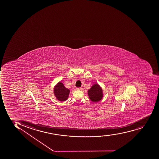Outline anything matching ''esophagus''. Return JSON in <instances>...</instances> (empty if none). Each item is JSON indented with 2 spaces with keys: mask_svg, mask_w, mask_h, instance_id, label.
I'll use <instances>...</instances> for the list:
<instances>
[{
  "mask_svg": "<svg viewBox=\"0 0 159 159\" xmlns=\"http://www.w3.org/2000/svg\"><path fill=\"white\" fill-rule=\"evenodd\" d=\"M76 89H77V90H82V88H76Z\"/></svg>",
  "mask_w": 159,
  "mask_h": 159,
  "instance_id": "34e87169",
  "label": "esophagus"
}]
</instances>
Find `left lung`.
Masks as SVG:
<instances>
[{
    "label": "left lung",
    "instance_id": "8db88e82",
    "mask_svg": "<svg viewBox=\"0 0 159 159\" xmlns=\"http://www.w3.org/2000/svg\"><path fill=\"white\" fill-rule=\"evenodd\" d=\"M88 95L90 100L94 102L100 101L103 98L102 88L98 84H94L88 91Z\"/></svg>",
    "mask_w": 159,
    "mask_h": 159
}]
</instances>
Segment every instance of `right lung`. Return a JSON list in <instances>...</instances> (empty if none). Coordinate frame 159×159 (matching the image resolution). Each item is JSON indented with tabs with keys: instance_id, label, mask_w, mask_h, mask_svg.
Wrapping results in <instances>:
<instances>
[{
	"instance_id": "add662e5",
	"label": "right lung",
	"mask_w": 159,
	"mask_h": 159,
	"mask_svg": "<svg viewBox=\"0 0 159 159\" xmlns=\"http://www.w3.org/2000/svg\"><path fill=\"white\" fill-rule=\"evenodd\" d=\"M54 94L57 100L60 101H65L67 100L70 90L65 88L63 83L61 82L58 83L54 88Z\"/></svg>"
}]
</instances>
